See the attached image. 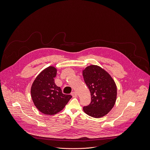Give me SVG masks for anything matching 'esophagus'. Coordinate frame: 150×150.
Returning <instances> with one entry per match:
<instances>
[{
	"mask_svg": "<svg viewBox=\"0 0 150 150\" xmlns=\"http://www.w3.org/2000/svg\"><path fill=\"white\" fill-rule=\"evenodd\" d=\"M71 96L73 97H76L77 96H78V94L75 92V91H73L72 93H71Z\"/></svg>",
	"mask_w": 150,
	"mask_h": 150,
	"instance_id": "obj_1",
	"label": "esophagus"
}]
</instances>
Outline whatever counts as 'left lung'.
I'll use <instances>...</instances> for the list:
<instances>
[{"label":"left lung","mask_w":150,"mask_h":150,"mask_svg":"<svg viewBox=\"0 0 150 150\" xmlns=\"http://www.w3.org/2000/svg\"><path fill=\"white\" fill-rule=\"evenodd\" d=\"M84 81L91 94L90 103L83 107L88 116L100 118L107 115L113 108L117 98L116 84L105 69L91 65L83 70Z\"/></svg>","instance_id":"obj_1"}]
</instances>
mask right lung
<instances>
[{
	"mask_svg": "<svg viewBox=\"0 0 150 150\" xmlns=\"http://www.w3.org/2000/svg\"><path fill=\"white\" fill-rule=\"evenodd\" d=\"M57 69L53 66L44 69L36 77L31 87V96L35 107L41 113L53 115L62 110L72 98L64 94L54 83Z\"/></svg>",
	"mask_w": 150,
	"mask_h": 150,
	"instance_id": "add662e5",
	"label": "right lung"
}]
</instances>
